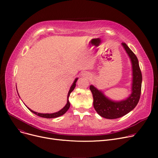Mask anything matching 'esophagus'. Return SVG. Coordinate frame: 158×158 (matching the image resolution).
Here are the masks:
<instances>
[{
  "mask_svg": "<svg viewBox=\"0 0 158 158\" xmlns=\"http://www.w3.org/2000/svg\"><path fill=\"white\" fill-rule=\"evenodd\" d=\"M83 76H85V77H86L87 78L90 77V74H89L88 73H83Z\"/></svg>",
  "mask_w": 158,
  "mask_h": 158,
  "instance_id": "1",
  "label": "esophagus"
}]
</instances>
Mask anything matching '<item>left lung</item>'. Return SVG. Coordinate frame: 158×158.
I'll use <instances>...</instances> for the list:
<instances>
[{
	"label": "left lung",
	"mask_w": 158,
	"mask_h": 158,
	"mask_svg": "<svg viewBox=\"0 0 158 158\" xmlns=\"http://www.w3.org/2000/svg\"><path fill=\"white\" fill-rule=\"evenodd\" d=\"M123 47L130 57L132 69V93L125 100L113 101L104 95L101 90L91 85L89 89L94 97V107L97 113L107 119H115L123 117L133 110L138 104L142 89V75L136 56L129 47L122 43Z\"/></svg>",
	"instance_id": "1"
}]
</instances>
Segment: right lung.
Listing matches in <instances>:
<instances>
[{
	"instance_id": "obj_1",
	"label": "right lung",
	"mask_w": 158,
	"mask_h": 158,
	"mask_svg": "<svg viewBox=\"0 0 158 158\" xmlns=\"http://www.w3.org/2000/svg\"><path fill=\"white\" fill-rule=\"evenodd\" d=\"M78 78H76V79H75V81H73L72 85L71 86L70 88V90L69 92V94H68V96H67V102H66V104L64 106V107H63V109H61L60 111H57L56 113H37V112H35L34 111L31 110L30 108H29V107L27 106V108L34 114L39 116V117H43V118H57L58 117H60V116L64 114L66 111H68V110L69 109L70 107V102L69 101V96L70 95V93L72 92V91L74 89L75 87H76V82L77 81ZM17 90V89H16Z\"/></svg>"
}]
</instances>
